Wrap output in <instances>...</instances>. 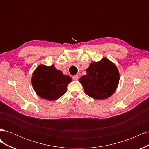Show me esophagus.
<instances>
[{
	"label": "esophagus",
	"mask_w": 149,
	"mask_h": 149,
	"mask_svg": "<svg viewBox=\"0 0 149 149\" xmlns=\"http://www.w3.org/2000/svg\"><path fill=\"white\" fill-rule=\"evenodd\" d=\"M79 79V76L78 75H74L73 76V79L74 81H78Z\"/></svg>",
	"instance_id": "esophagus-1"
}]
</instances>
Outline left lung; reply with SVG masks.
<instances>
[{
    "label": "left lung",
    "mask_w": 149,
    "mask_h": 149,
    "mask_svg": "<svg viewBox=\"0 0 149 149\" xmlns=\"http://www.w3.org/2000/svg\"><path fill=\"white\" fill-rule=\"evenodd\" d=\"M87 74L79 81L82 84L85 93L95 100L110 97L118 87L119 73L116 66L104 58L98 62H93L86 70Z\"/></svg>",
    "instance_id": "8db88e82"
}]
</instances>
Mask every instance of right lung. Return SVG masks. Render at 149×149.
Wrapping results in <instances>:
<instances>
[{"instance_id":"add662e5","label":"right lung","mask_w":149,"mask_h":149,"mask_svg":"<svg viewBox=\"0 0 149 149\" xmlns=\"http://www.w3.org/2000/svg\"><path fill=\"white\" fill-rule=\"evenodd\" d=\"M70 76L63 74L53 65H40L33 73L31 83L35 91L40 97L48 101L56 100L66 92Z\"/></svg>"}]
</instances>
